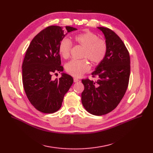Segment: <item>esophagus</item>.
Listing matches in <instances>:
<instances>
[{"label":"esophagus","instance_id":"obj_1","mask_svg":"<svg viewBox=\"0 0 153 153\" xmlns=\"http://www.w3.org/2000/svg\"><path fill=\"white\" fill-rule=\"evenodd\" d=\"M79 81V80L77 77H74V82H77Z\"/></svg>","mask_w":153,"mask_h":153}]
</instances>
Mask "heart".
Returning <instances> with one entry per match:
<instances>
[{
    "instance_id": "b5f03b06",
    "label": "heart",
    "mask_w": 153,
    "mask_h": 153,
    "mask_svg": "<svg viewBox=\"0 0 153 153\" xmlns=\"http://www.w3.org/2000/svg\"><path fill=\"white\" fill-rule=\"evenodd\" d=\"M74 42L82 47V58H86L97 65L105 58L107 52V45L104 39H100L97 35L90 31L76 35L73 37ZM72 49V43L70 39L64 38L61 40L58 51L64 59L69 57ZM86 59L82 60L72 59L66 64V70L71 75L80 77L91 69L89 62Z\"/></svg>"
}]
</instances>
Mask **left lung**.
<instances>
[{
	"instance_id": "left-lung-1",
	"label": "left lung",
	"mask_w": 153,
	"mask_h": 153,
	"mask_svg": "<svg viewBox=\"0 0 153 153\" xmlns=\"http://www.w3.org/2000/svg\"><path fill=\"white\" fill-rule=\"evenodd\" d=\"M104 34L107 52L104 59L92 72L97 81L82 80L84 90L82 103L85 109L94 115H103L114 110L123 99L130 75L129 52L120 38L111 30L97 27Z\"/></svg>"
}]
</instances>
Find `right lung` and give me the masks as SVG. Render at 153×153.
I'll use <instances>...</instances> for the list:
<instances>
[{
  "label": "right lung",
  "mask_w": 153,
  "mask_h": 153,
  "mask_svg": "<svg viewBox=\"0 0 153 153\" xmlns=\"http://www.w3.org/2000/svg\"><path fill=\"white\" fill-rule=\"evenodd\" d=\"M66 29L68 33L77 30L69 26ZM66 34L62 27H46L31 40L23 59L24 90L32 105L43 113L57 111L73 83V78L65 73H61L59 79H52L53 74L64 70L58 47Z\"/></svg>",
  "instance_id": "add662e5"
}]
</instances>
